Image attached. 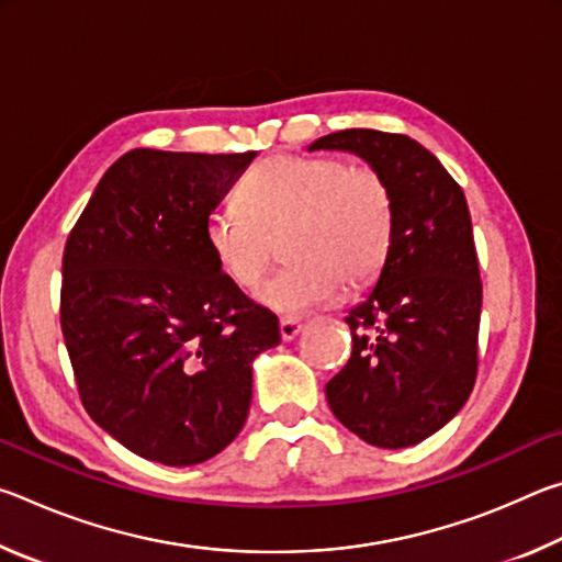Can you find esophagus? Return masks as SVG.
Masks as SVG:
<instances>
[{
    "label": "esophagus",
    "instance_id": "1",
    "mask_svg": "<svg viewBox=\"0 0 562 562\" xmlns=\"http://www.w3.org/2000/svg\"><path fill=\"white\" fill-rule=\"evenodd\" d=\"M302 331V322L300 319H292V317H284L280 319V337L284 341H292Z\"/></svg>",
    "mask_w": 562,
    "mask_h": 562
}]
</instances>
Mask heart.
I'll list each match as a JSON object with an SVG mask.
<instances>
[{"mask_svg":"<svg viewBox=\"0 0 562 562\" xmlns=\"http://www.w3.org/2000/svg\"><path fill=\"white\" fill-rule=\"evenodd\" d=\"M240 201L243 207L217 205L207 213V250L227 280L255 290L282 237L290 265L260 290V302L280 315H307L345 288H364L392 250V190L369 166L274 156L247 176Z\"/></svg>","mask_w":562,"mask_h":562,"instance_id":"obj_1","label":"heart"}]
</instances>
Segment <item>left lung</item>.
Here are the masks:
<instances>
[{"label":"left lung","instance_id":"left-lung-1","mask_svg":"<svg viewBox=\"0 0 562 562\" xmlns=\"http://www.w3.org/2000/svg\"><path fill=\"white\" fill-rule=\"evenodd\" d=\"M307 150L355 154L392 190V250L345 317L351 357L325 392L361 441L406 449L443 429L475 382L483 290L469 205L441 160L408 136L349 128Z\"/></svg>","mask_w":562,"mask_h":562}]
</instances>
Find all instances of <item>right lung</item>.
Segmentation results:
<instances>
[{
    "mask_svg": "<svg viewBox=\"0 0 562 562\" xmlns=\"http://www.w3.org/2000/svg\"><path fill=\"white\" fill-rule=\"evenodd\" d=\"M258 156L136 148L66 240L61 329L81 402L140 459L195 465L245 426L278 317L225 278L205 217Z\"/></svg>",
    "mask_w": 562,
    "mask_h": 562,
    "instance_id": "1",
    "label": "right lung"
}]
</instances>
